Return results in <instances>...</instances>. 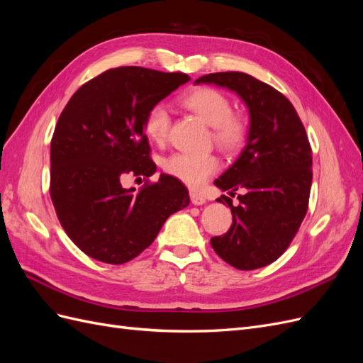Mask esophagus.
<instances>
[{
    "label": "esophagus",
    "mask_w": 363,
    "mask_h": 363,
    "mask_svg": "<svg viewBox=\"0 0 363 363\" xmlns=\"http://www.w3.org/2000/svg\"><path fill=\"white\" fill-rule=\"evenodd\" d=\"M189 196H191V201H192V204H195V206H201V204H204L206 203V199L203 195H200V194H196V192H191L189 194Z\"/></svg>",
    "instance_id": "obj_1"
}]
</instances>
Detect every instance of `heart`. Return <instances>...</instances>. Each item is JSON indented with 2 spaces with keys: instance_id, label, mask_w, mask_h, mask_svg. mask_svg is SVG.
<instances>
[{
  "instance_id": "b5f03b06",
  "label": "heart",
  "mask_w": 363,
  "mask_h": 363,
  "mask_svg": "<svg viewBox=\"0 0 363 363\" xmlns=\"http://www.w3.org/2000/svg\"><path fill=\"white\" fill-rule=\"evenodd\" d=\"M179 101L183 107L203 119L212 127L215 144L225 152L242 150L250 138V124L244 115L233 112L230 98L213 87H195L183 94ZM171 118L163 104L148 108L144 118L145 135L155 142L163 144L168 139ZM219 168V160L213 155H186L177 152L164 160L163 169L171 177L177 179L192 189H199Z\"/></svg>"
}]
</instances>
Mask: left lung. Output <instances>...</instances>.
I'll return each instance as SVG.
<instances>
[{
  "label": "left lung",
  "mask_w": 363,
  "mask_h": 363,
  "mask_svg": "<svg viewBox=\"0 0 363 363\" xmlns=\"http://www.w3.org/2000/svg\"><path fill=\"white\" fill-rule=\"evenodd\" d=\"M195 83L235 91L248 107L250 138L238 160L215 184L223 191L244 188L233 223L211 239L216 255L238 269H257L277 260L303 223L312 186V148L291 101L272 86L244 72H215Z\"/></svg>",
  "instance_id": "1"
}]
</instances>
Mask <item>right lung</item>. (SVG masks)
<instances>
[{"label":"right lung","mask_w":363,"mask_h":363,"mask_svg":"<svg viewBox=\"0 0 363 363\" xmlns=\"http://www.w3.org/2000/svg\"><path fill=\"white\" fill-rule=\"evenodd\" d=\"M183 72L140 67L107 69L77 91L51 139L50 195L72 242L96 260L121 265L156 239L168 216L189 204V192L156 171L144 118L148 108L189 82ZM147 179L124 190L125 174Z\"/></svg>","instance_id":"right-lung-1"}]
</instances>
